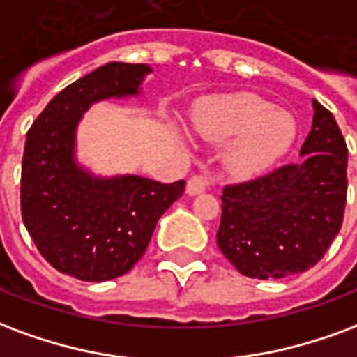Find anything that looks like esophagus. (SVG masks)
I'll use <instances>...</instances> for the list:
<instances>
[{
	"label": "esophagus",
	"mask_w": 357,
	"mask_h": 357,
	"mask_svg": "<svg viewBox=\"0 0 357 357\" xmlns=\"http://www.w3.org/2000/svg\"><path fill=\"white\" fill-rule=\"evenodd\" d=\"M218 181V176L213 172H200V174H195L187 181V192L189 195H200L204 192L206 189H210L212 185H215Z\"/></svg>",
	"instance_id": "34e87169"
}]
</instances>
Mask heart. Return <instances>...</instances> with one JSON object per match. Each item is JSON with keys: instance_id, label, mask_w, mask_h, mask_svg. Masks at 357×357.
I'll return each mask as SVG.
<instances>
[{"instance_id": "obj_1", "label": "heart", "mask_w": 357, "mask_h": 357, "mask_svg": "<svg viewBox=\"0 0 357 357\" xmlns=\"http://www.w3.org/2000/svg\"><path fill=\"white\" fill-rule=\"evenodd\" d=\"M192 128L212 144L232 142L225 166L236 178H252L268 168L295 138L291 115L255 94L215 98L195 113Z\"/></svg>"}]
</instances>
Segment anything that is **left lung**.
<instances>
[{"mask_svg": "<svg viewBox=\"0 0 357 357\" xmlns=\"http://www.w3.org/2000/svg\"><path fill=\"white\" fill-rule=\"evenodd\" d=\"M312 105L299 162L223 189L218 245L248 278L305 273L342 227L348 147L331 112L316 100Z\"/></svg>", "mask_w": 357, "mask_h": 357, "instance_id": "1", "label": "left lung"}]
</instances>
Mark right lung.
I'll return each instance as SVG.
<instances>
[{
  "mask_svg": "<svg viewBox=\"0 0 357 357\" xmlns=\"http://www.w3.org/2000/svg\"><path fill=\"white\" fill-rule=\"evenodd\" d=\"M145 64L109 62L58 92L26 134L20 176L22 221L56 271L84 282L123 276L147 250L158 218L185 181L139 176L94 178L75 162V128L94 102L138 94Z\"/></svg>",
  "mask_w": 357,
  "mask_h": 357,
  "instance_id": "obj_1",
  "label": "right lung"
}]
</instances>
